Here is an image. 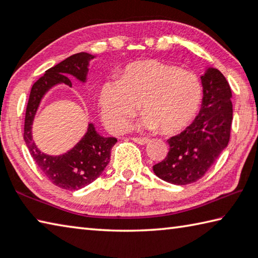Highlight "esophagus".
Here are the masks:
<instances>
[{"label":"esophagus","instance_id":"34e87169","mask_svg":"<svg viewBox=\"0 0 258 258\" xmlns=\"http://www.w3.org/2000/svg\"><path fill=\"white\" fill-rule=\"evenodd\" d=\"M132 140L134 142L139 143V145H147V143L150 141V139H148V138H133Z\"/></svg>","mask_w":258,"mask_h":258}]
</instances>
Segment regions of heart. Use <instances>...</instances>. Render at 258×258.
Instances as JSON below:
<instances>
[{
  "label": "heart",
  "mask_w": 258,
  "mask_h": 258,
  "mask_svg": "<svg viewBox=\"0 0 258 258\" xmlns=\"http://www.w3.org/2000/svg\"><path fill=\"white\" fill-rule=\"evenodd\" d=\"M202 100L196 74L151 59L130 63L118 83H106L100 93L103 120L113 132L127 128L141 104L147 128L178 133L197 116Z\"/></svg>",
  "instance_id": "obj_1"
}]
</instances>
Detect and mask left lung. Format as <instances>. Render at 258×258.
Returning <instances> with one entry per match:
<instances>
[{
	"mask_svg": "<svg viewBox=\"0 0 258 258\" xmlns=\"http://www.w3.org/2000/svg\"><path fill=\"white\" fill-rule=\"evenodd\" d=\"M203 104L194 123L167 140L166 158L154 166L157 176L185 185L205 176L228 146L232 124V92L223 74L209 68L202 76Z\"/></svg>",
	"mask_w": 258,
	"mask_h": 258,
	"instance_id": "1",
	"label": "left lung"
}]
</instances>
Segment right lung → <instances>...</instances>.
<instances>
[{"instance_id":"add662e5","label":"right lung","mask_w":258,"mask_h":258,"mask_svg":"<svg viewBox=\"0 0 258 258\" xmlns=\"http://www.w3.org/2000/svg\"><path fill=\"white\" fill-rule=\"evenodd\" d=\"M92 58L93 55L81 52L47 69L44 75L33 84L26 108L24 125L26 145L42 173L61 189L78 190L97 180L110 160L111 148L115 146L117 139L100 137L93 125L89 124L84 138L72 150L61 156H49L38 150L33 142V119L41 99L51 86L58 83L72 86L69 75L82 82L85 81L87 64Z\"/></svg>"}]
</instances>
